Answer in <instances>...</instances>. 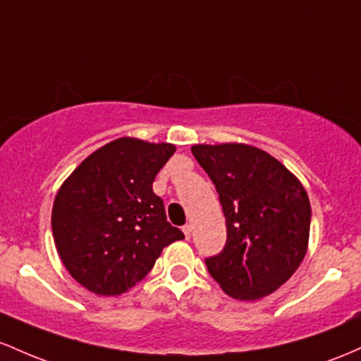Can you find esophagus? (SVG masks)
I'll list each match as a JSON object with an SVG mask.
<instances>
[{
	"label": "esophagus",
	"mask_w": 361,
	"mask_h": 361,
	"mask_svg": "<svg viewBox=\"0 0 361 361\" xmlns=\"http://www.w3.org/2000/svg\"><path fill=\"white\" fill-rule=\"evenodd\" d=\"M182 232H184L185 238H191V235H192V225H191V224L184 225V226H182Z\"/></svg>",
	"instance_id": "34e87169"
}]
</instances>
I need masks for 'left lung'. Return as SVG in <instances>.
Here are the masks:
<instances>
[{"mask_svg":"<svg viewBox=\"0 0 361 361\" xmlns=\"http://www.w3.org/2000/svg\"><path fill=\"white\" fill-rule=\"evenodd\" d=\"M197 164L216 188L226 244L206 257L225 293L256 300L278 290L305 257L310 202L300 180L262 149L247 145H194Z\"/></svg>","mask_w":361,"mask_h":361,"instance_id":"left-lung-1","label":"left lung"}]
</instances>
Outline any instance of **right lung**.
<instances>
[{
    "mask_svg": "<svg viewBox=\"0 0 361 361\" xmlns=\"http://www.w3.org/2000/svg\"><path fill=\"white\" fill-rule=\"evenodd\" d=\"M176 153L169 143L121 137L64 180L52 206V235L63 264L97 295H121L184 233L167 221L153 180Z\"/></svg>",
    "mask_w": 361,
    "mask_h": 361,
    "instance_id": "add662e5",
    "label": "right lung"
}]
</instances>
